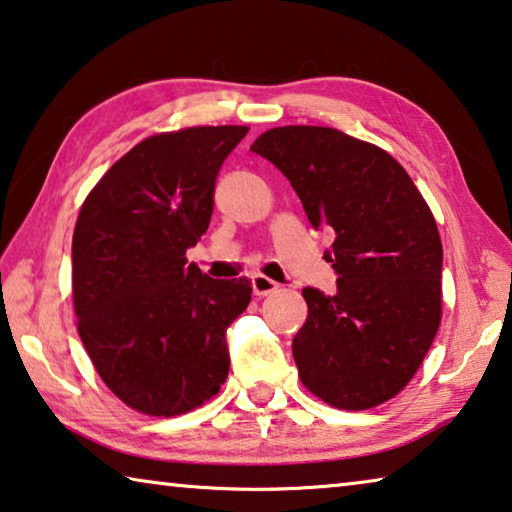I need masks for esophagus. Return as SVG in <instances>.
Here are the masks:
<instances>
[{
	"instance_id": "obj_1",
	"label": "esophagus",
	"mask_w": 512,
	"mask_h": 512,
	"mask_svg": "<svg viewBox=\"0 0 512 512\" xmlns=\"http://www.w3.org/2000/svg\"><path fill=\"white\" fill-rule=\"evenodd\" d=\"M278 287H280L278 282L266 278V275H262V273L253 275V294L255 296H269V294H273V291H278Z\"/></svg>"
}]
</instances>
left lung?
I'll use <instances>...</instances> for the list:
<instances>
[{
	"label": "left lung",
	"mask_w": 512,
	"mask_h": 512,
	"mask_svg": "<svg viewBox=\"0 0 512 512\" xmlns=\"http://www.w3.org/2000/svg\"><path fill=\"white\" fill-rule=\"evenodd\" d=\"M282 170L314 227L335 232L337 294L305 287L298 378L323 403L394 399L442 321V241L431 207L392 154L335 127H273L250 145Z\"/></svg>",
	"instance_id": "1"
}]
</instances>
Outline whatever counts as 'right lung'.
Returning a JSON list of instances; mask_svg holds the SVG:
<instances>
[{
	"label": "right lung",
	"mask_w": 512,
	"mask_h": 512,
	"mask_svg": "<svg viewBox=\"0 0 512 512\" xmlns=\"http://www.w3.org/2000/svg\"><path fill=\"white\" fill-rule=\"evenodd\" d=\"M243 125L184 127L136 143L100 177L72 234V303L95 371L141 415L175 417L218 394L225 330L250 303L248 278L186 264L207 232L223 161Z\"/></svg>",
	"instance_id": "right-lung-1"
}]
</instances>
